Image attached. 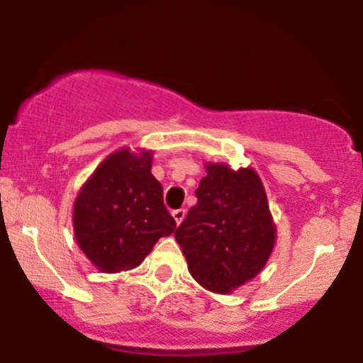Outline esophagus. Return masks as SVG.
<instances>
[{
    "instance_id": "esophagus-1",
    "label": "esophagus",
    "mask_w": 363,
    "mask_h": 363,
    "mask_svg": "<svg viewBox=\"0 0 363 363\" xmlns=\"http://www.w3.org/2000/svg\"><path fill=\"white\" fill-rule=\"evenodd\" d=\"M172 216H174V220H176V225H181V222L184 220V216H186V211L176 210V211H172Z\"/></svg>"
}]
</instances>
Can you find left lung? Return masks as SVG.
Returning <instances> with one entry per match:
<instances>
[{
    "instance_id": "8db88e82",
    "label": "left lung",
    "mask_w": 363,
    "mask_h": 363,
    "mask_svg": "<svg viewBox=\"0 0 363 363\" xmlns=\"http://www.w3.org/2000/svg\"><path fill=\"white\" fill-rule=\"evenodd\" d=\"M198 203L177 227L187 269L203 289L232 294L262 272L277 242L261 177L252 167L206 162Z\"/></svg>"
}]
</instances>
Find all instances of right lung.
Segmentation results:
<instances>
[{
    "label": "right lung",
    "mask_w": 363,
    "mask_h": 363,
    "mask_svg": "<svg viewBox=\"0 0 363 363\" xmlns=\"http://www.w3.org/2000/svg\"><path fill=\"white\" fill-rule=\"evenodd\" d=\"M152 150H116L74 198V240L99 272L135 269L160 237L176 230V220L164 206L162 184L152 176Z\"/></svg>",
    "instance_id": "add662e5"
}]
</instances>
